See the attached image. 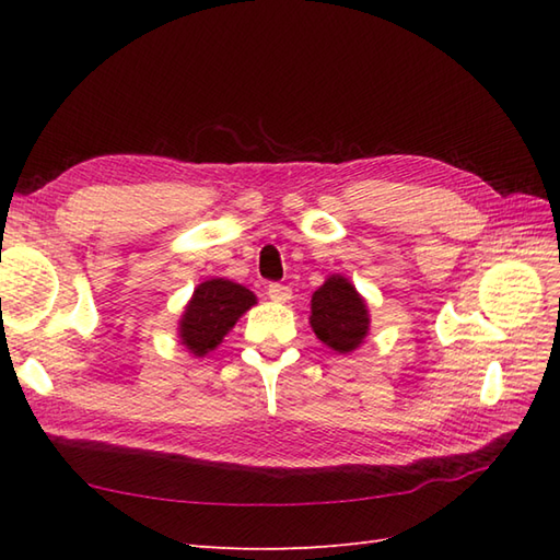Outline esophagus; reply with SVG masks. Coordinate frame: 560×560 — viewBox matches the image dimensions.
Listing matches in <instances>:
<instances>
[{
	"mask_svg": "<svg viewBox=\"0 0 560 560\" xmlns=\"http://www.w3.org/2000/svg\"><path fill=\"white\" fill-rule=\"evenodd\" d=\"M267 295L273 303H289L291 301V289L283 287V283H269Z\"/></svg>",
	"mask_w": 560,
	"mask_h": 560,
	"instance_id": "1",
	"label": "esophagus"
}]
</instances>
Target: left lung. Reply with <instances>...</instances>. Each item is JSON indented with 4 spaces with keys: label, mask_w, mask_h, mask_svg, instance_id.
<instances>
[{
    "label": "left lung",
    "mask_w": 560,
    "mask_h": 560,
    "mask_svg": "<svg viewBox=\"0 0 560 560\" xmlns=\"http://www.w3.org/2000/svg\"><path fill=\"white\" fill-rule=\"evenodd\" d=\"M311 327L331 351L351 353L361 347L371 327V315L349 279L331 273L313 293Z\"/></svg>",
    "instance_id": "8db88e82"
}]
</instances>
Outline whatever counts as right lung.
Wrapping results in <instances>:
<instances>
[{"instance_id": "right-lung-1", "label": "right lung", "mask_w": 560, "mask_h": 560, "mask_svg": "<svg viewBox=\"0 0 560 560\" xmlns=\"http://www.w3.org/2000/svg\"><path fill=\"white\" fill-rule=\"evenodd\" d=\"M257 303L255 293L229 279L199 283L180 317V341L195 355H207L229 335L237 317Z\"/></svg>"}]
</instances>
